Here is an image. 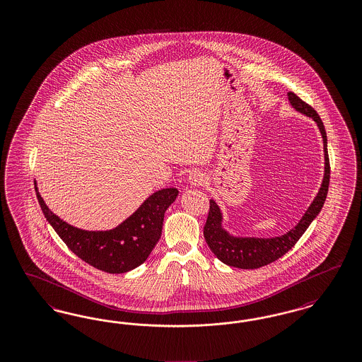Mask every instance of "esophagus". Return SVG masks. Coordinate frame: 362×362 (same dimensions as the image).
<instances>
[{
  "instance_id": "obj_1",
  "label": "esophagus",
  "mask_w": 362,
  "mask_h": 362,
  "mask_svg": "<svg viewBox=\"0 0 362 362\" xmlns=\"http://www.w3.org/2000/svg\"><path fill=\"white\" fill-rule=\"evenodd\" d=\"M189 185L197 187V186H202L205 183V175L201 171H191L187 176Z\"/></svg>"
}]
</instances>
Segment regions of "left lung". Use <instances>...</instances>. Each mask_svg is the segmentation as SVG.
I'll use <instances>...</instances> for the list:
<instances>
[{
    "instance_id": "1",
    "label": "left lung",
    "mask_w": 362,
    "mask_h": 362,
    "mask_svg": "<svg viewBox=\"0 0 362 362\" xmlns=\"http://www.w3.org/2000/svg\"><path fill=\"white\" fill-rule=\"evenodd\" d=\"M288 100L297 112L313 119L323 138L325 173L320 189L296 226H293L286 233L274 238H247L235 236L229 233L223 225L224 216L221 209L214 199H210V209L206 225L204 228V236L211 252L228 266L238 269H259L281 258L289 250H292L293 245L304 235L307 228L317 217L326 202L329 183V161L327 153V134L325 130V124L310 104L303 102L293 92H288Z\"/></svg>"
}]
</instances>
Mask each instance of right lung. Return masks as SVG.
I'll return each mask as SVG.
<instances>
[{"mask_svg": "<svg viewBox=\"0 0 362 362\" xmlns=\"http://www.w3.org/2000/svg\"><path fill=\"white\" fill-rule=\"evenodd\" d=\"M35 191L46 220L70 251L110 274L127 273L148 259L161 236L164 213L179 194L173 187L158 189L118 226L108 230H86L54 214L39 194L36 183Z\"/></svg>", "mask_w": 362, "mask_h": 362, "instance_id": "obj_1", "label": "right lung"}]
</instances>
